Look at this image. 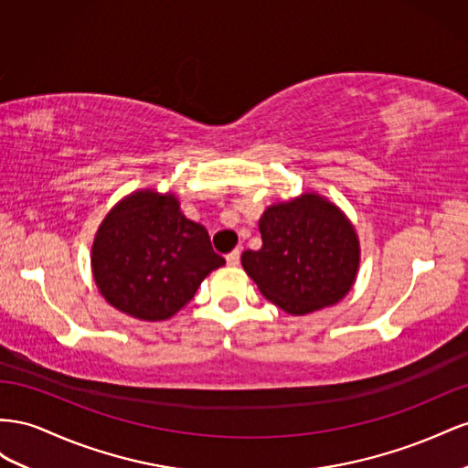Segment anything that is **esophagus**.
Returning <instances> with one entry per match:
<instances>
[{"instance_id": "34e87169", "label": "esophagus", "mask_w": 468, "mask_h": 468, "mask_svg": "<svg viewBox=\"0 0 468 468\" xmlns=\"http://www.w3.org/2000/svg\"><path fill=\"white\" fill-rule=\"evenodd\" d=\"M225 259H227V264H229V266H239V259H241V250L235 249Z\"/></svg>"}]
</instances>
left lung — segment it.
Instances as JSON below:
<instances>
[{
  "label": "left lung",
  "mask_w": 468,
  "mask_h": 468,
  "mask_svg": "<svg viewBox=\"0 0 468 468\" xmlns=\"http://www.w3.org/2000/svg\"><path fill=\"white\" fill-rule=\"evenodd\" d=\"M262 247L245 250L241 264L262 296L290 315L341 302L353 288L360 245L355 225L325 196L303 192L264 209Z\"/></svg>",
  "instance_id": "1"
}]
</instances>
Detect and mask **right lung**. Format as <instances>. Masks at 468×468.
Instances as JSON below:
<instances>
[{
  "label": "right lung",
  "mask_w": 468,
  "mask_h": 468,
  "mask_svg": "<svg viewBox=\"0 0 468 468\" xmlns=\"http://www.w3.org/2000/svg\"><path fill=\"white\" fill-rule=\"evenodd\" d=\"M223 264L206 227L184 216L175 194L153 188L119 199L91 245V274L100 293L141 322L176 315L204 278Z\"/></svg>",
  "instance_id": "1"
}]
</instances>
